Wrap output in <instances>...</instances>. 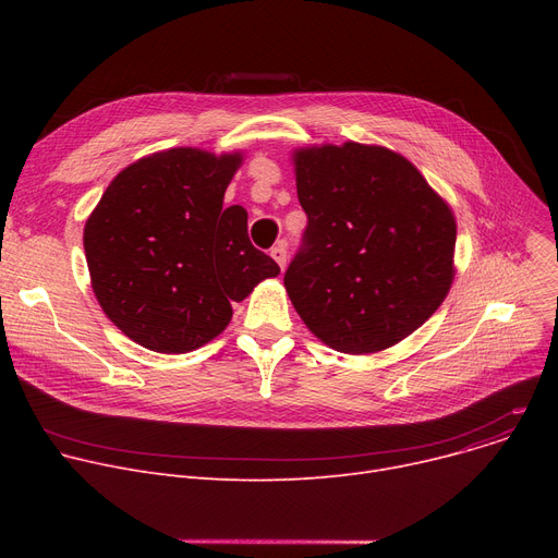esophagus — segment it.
<instances>
[{
  "mask_svg": "<svg viewBox=\"0 0 558 558\" xmlns=\"http://www.w3.org/2000/svg\"><path fill=\"white\" fill-rule=\"evenodd\" d=\"M271 257L278 262L280 269H284V267H287V246H284L282 242H280L278 246H274V248H271Z\"/></svg>",
  "mask_w": 558,
  "mask_h": 558,
  "instance_id": "obj_1",
  "label": "esophagus"
}]
</instances>
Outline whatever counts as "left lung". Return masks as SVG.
<instances>
[{"instance_id":"obj_1","label":"left lung","mask_w":558,"mask_h":558,"mask_svg":"<svg viewBox=\"0 0 558 558\" xmlns=\"http://www.w3.org/2000/svg\"><path fill=\"white\" fill-rule=\"evenodd\" d=\"M291 160L307 215L303 248L284 274L291 305L339 353L396 345L452 287V208L387 146H303Z\"/></svg>"}]
</instances>
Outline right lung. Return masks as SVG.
<instances>
[{"mask_svg":"<svg viewBox=\"0 0 558 558\" xmlns=\"http://www.w3.org/2000/svg\"><path fill=\"white\" fill-rule=\"evenodd\" d=\"M244 156L194 146L144 156L110 181L83 228L93 291L112 324L156 353L219 337L278 264L248 240V213L223 208Z\"/></svg>","mask_w":558,"mask_h":558,"instance_id":"right-lung-1","label":"right lung"}]
</instances>
